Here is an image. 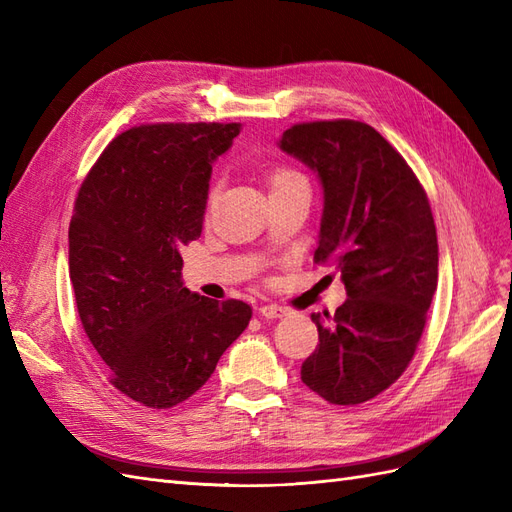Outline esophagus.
<instances>
[{
	"label": "esophagus",
	"mask_w": 512,
	"mask_h": 512,
	"mask_svg": "<svg viewBox=\"0 0 512 512\" xmlns=\"http://www.w3.org/2000/svg\"><path fill=\"white\" fill-rule=\"evenodd\" d=\"M258 312H260V316L262 318H284L286 316V309L284 307H280V305H262L260 309H258Z\"/></svg>",
	"instance_id": "34e87169"
}]
</instances>
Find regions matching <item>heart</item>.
I'll return each mask as SVG.
<instances>
[{
	"instance_id": "b5f03b06",
	"label": "heart",
	"mask_w": 512,
	"mask_h": 512,
	"mask_svg": "<svg viewBox=\"0 0 512 512\" xmlns=\"http://www.w3.org/2000/svg\"><path fill=\"white\" fill-rule=\"evenodd\" d=\"M297 179H303V177L297 173V170H290V168H277V170H273V173H271L269 185H271V190H273V188H280V185H286V183H290V181H297ZM213 196H215V190H211L209 200H213Z\"/></svg>"
}]
</instances>
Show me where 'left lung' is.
I'll use <instances>...</instances> for the list:
<instances>
[{"instance_id": "obj_1", "label": "left lung", "mask_w": 512, "mask_h": 512, "mask_svg": "<svg viewBox=\"0 0 512 512\" xmlns=\"http://www.w3.org/2000/svg\"><path fill=\"white\" fill-rule=\"evenodd\" d=\"M277 145L322 185L314 260H333L348 294L333 316L312 314L320 344L301 380L329 404H363L404 374L425 329L438 288L429 200L406 160L367 123H299Z\"/></svg>"}]
</instances>
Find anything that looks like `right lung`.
<instances>
[{"label":"right lung","instance_id":"1","mask_svg":"<svg viewBox=\"0 0 512 512\" xmlns=\"http://www.w3.org/2000/svg\"><path fill=\"white\" fill-rule=\"evenodd\" d=\"M239 123H156L119 134L83 181L70 222V282L83 329L123 395L173 408L203 386L252 307L183 286L211 166Z\"/></svg>","mask_w":512,"mask_h":512}]
</instances>
